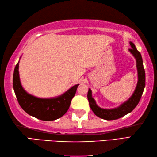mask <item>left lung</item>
Returning <instances> with one entry per match:
<instances>
[{
	"label": "left lung",
	"instance_id": "left-lung-1",
	"mask_svg": "<svg viewBox=\"0 0 157 157\" xmlns=\"http://www.w3.org/2000/svg\"><path fill=\"white\" fill-rule=\"evenodd\" d=\"M129 44L132 48L129 49L130 53L134 56L136 60V67L138 71V83L135 88V90L128 101H126L119 106L118 107L114 109H102L97 105L95 100L92 98L91 89L88 90V99L89 105L92 111L98 117L105 120H115L121 118L124 115L132 112L138 105L140 100L141 98L143 91L145 88V71L143 66V61L140 52L137 49L134 43L129 42Z\"/></svg>",
	"mask_w": 157,
	"mask_h": 157
}]
</instances>
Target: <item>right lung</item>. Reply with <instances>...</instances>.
<instances>
[{
  "mask_svg": "<svg viewBox=\"0 0 157 157\" xmlns=\"http://www.w3.org/2000/svg\"><path fill=\"white\" fill-rule=\"evenodd\" d=\"M19 61L14 69L13 86L21 107L29 115L42 121H53L64 115L69 108L79 84L73 86L63 94L56 97H36L29 94L22 87L19 73Z\"/></svg>",
  "mask_w": 157,
  "mask_h": 157,
  "instance_id": "1",
  "label": "right lung"
}]
</instances>
